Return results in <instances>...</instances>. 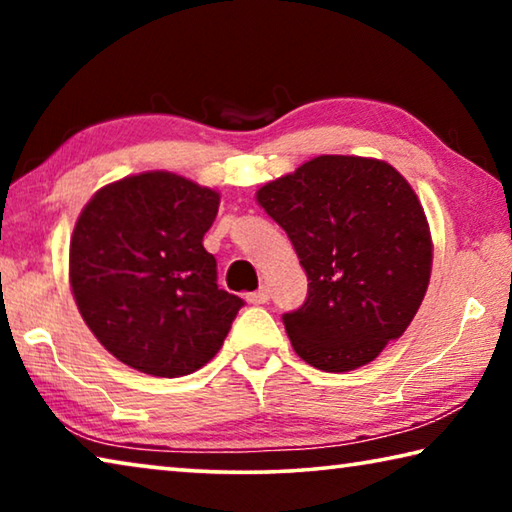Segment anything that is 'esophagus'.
Returning <instances> with one entry per match:
<instances>
[{
    "label": "esophagus",
    "instance_id": "obj_1",
    "mask_svg": "<svg viewBox=\"0 0 512 512\" xmlns=\"http://www.w3.org/2000/svg\"><path fill=\"white\" fill-rule=\"evenodd\" d=\"M246 300L250 302V305H266V302L271 300V291H268V287H259L257 291L248 293Z\"/></svg>",
    "mask_w": 512,
    "mask_h": 512
}]
</instances>
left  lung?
Returning <instances> with one entry per match:
<instances>
[{"instance_id": "obj_1", "label": "left lung", "mask_w": 512, "mask_h": 512, "mask_svg": "<svg viewBox=\"0 0 512 512\" xmlns=\"http://www.w3.org/2000/svg\"><path fill=\"white\" fill-rule=\"evenodd\" d=\"M257 201L289 235L309 280L305 302L282 316L300 359L348 372L400 339L429 287L431 235L391 164L320 155L264 185Z\"/></svg>"}]
</instances>
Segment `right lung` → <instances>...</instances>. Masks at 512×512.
<instances>
[{"instance_id": "1", "label": "right lung", "mask_w": 512, "mask_h": 512, "mask_svg": "<svg viewBox=\"0 0 512 512\" xmlns=\"http://www.w3.org/2000/svg\"><path fill=\"white\" fill-rule=\"evenodd\" d=\"M219 194L167 171L103 187L69 246L85 323L112 357L153 377H183L221 350L246 305L219 289L203 248Z\"/></svg>"}]
</instances>
